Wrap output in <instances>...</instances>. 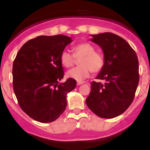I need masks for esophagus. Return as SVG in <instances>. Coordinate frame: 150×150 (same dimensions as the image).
I'll return each mask as SVG.
<instances>
[{
    "mask_svg": "<svg viewBox=\"0 0 150 150\" xmlns=\"http://www.w3.org/2000/svg\"><path fill=\"white\" fill-rule=\"evenodd\" d=\"M85 83V82H80V81H78V82H77V85H82V84H84Z\"/></svg>",
    "mask_w": 150,
    "mask_h": 150,
    "instance_id": "1",
    "label": "esophagus"
}]
</instances>
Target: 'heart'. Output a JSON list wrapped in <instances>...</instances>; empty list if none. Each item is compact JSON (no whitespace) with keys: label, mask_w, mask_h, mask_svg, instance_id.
Instances as JSON below:
<instances>
[{"label":"heart","mask_w":150,"mask_h":150,"mask_svg":"<svg viewBox=\"0 0 150 150\" xmlns=\"http://www.w3.org/2000/svg\"><path fill=\"white\" fill-rule=\"evenodd\" d=\"M76 59H79V67L68 70L66 76L77 81H82L89 76L91 71L98 73L104 65V58L102 54L96 52L95 48L89 43H80L73 48V55L68 51L61 53L60 61L65 68L73 66Z\"/></svg>","instance_id":"heart-1"}]
</instances>
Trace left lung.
Listing matches in <instances>:
<instances>
[{
    "mask_svg": "<svg viewBox=\"0 0 150 150\" xmlns=\"http://www.w3.org/2000/svg\"><path fill=\"white\" fill-rule=\"evenodd\" d=\"M90 40L104 52V65L97 79L91 82L86 104L103 118L122 114L131 104L139 82V63L136 53L125 39L113 33L92 34Z\"/></svg>",
    "mask_w": 150,
    "mask_h": 150,
    "instance_id": "obj_1",
    "label": "left lung"
}]
</instances>
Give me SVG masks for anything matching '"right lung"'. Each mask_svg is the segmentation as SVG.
Masks as SVG:
<instances>
[{
    "mask_svg": "<svg viewBox=\"0 0 150 150\" xmlns=\"http://www.w3.org/2000/svg\"><path fill=\"white\" fill-rule=\"evenodd\" d=\"M65 35L39 36L29 40L18 51L13 67V89L20 106L41 123L54 121L64 112L66 96L76 87L69 78L59 82L64 73L61 53L70 44Z\"/></svg>",
    "mask_w": 150,
    "mask_h": 150,
    "instance_id": "1",
    "label": "right lung"
}]
</instances>
